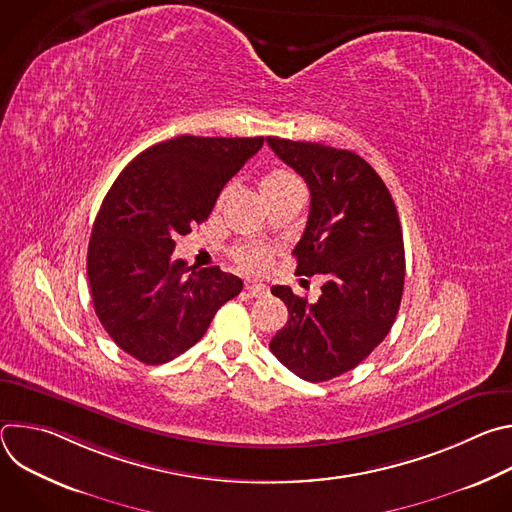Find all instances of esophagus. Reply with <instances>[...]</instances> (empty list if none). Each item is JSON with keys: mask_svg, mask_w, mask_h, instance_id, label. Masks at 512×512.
Returning a JSON list of instances; mask_svg holds the SVG:
<instances>
[{"mask_svg": "<svg viewBox=\"0 0 512 512\" xmlns=\"http://www.w3.org/2000/svg\"><path fill=\"white\" fill-rule=\"evenodd\" d=\"M247 294L251 296V298H265L267 294H269V289H267V285H263V283H247Z\"/></svg>", "mask_w": 512, "mask_h": 512, "instance_id": "esophagus-1", "label": "esophagus"}]
</instances>
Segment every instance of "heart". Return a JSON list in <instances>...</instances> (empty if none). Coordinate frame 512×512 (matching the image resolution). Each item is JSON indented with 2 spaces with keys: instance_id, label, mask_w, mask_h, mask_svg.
Instances as JSON below:
<instances>
[{
  "instance_id": "heart-1",
  "label": "heart",
  "mask_w": 512,
  "mask_h": 512,
  "mask_svg": "<svg viewBox=\"0 0 512 512\" xmlns=\"http://www.w3.org/2000/svg\"><path fill=\"white\" fill-rule=\"evenodd\" d=\"M294 190H302V184L298 180V176L294 172H289L285 168H275V170H269L261 180H259V192L261 196L267 200L271 198H277V196H283L287 192H294ZM227 192H223V196L218 198V204H221L225 200ZM271 249L267 247H257V245H245V247H239L235 251V261L239 263V267L243 271H251V273H257V271H265L271 263Z\"/></svg>"
}]
</instances>
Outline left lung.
I'll return each mask as SVG.
<instances>
[{"instance_id":"8db88e82","label":"left lung","mask_w":512,"mask_h":512,"mask_svg":"<svg viewBox=\"0 0 512 512\" xmlns=\"http://www.w3.org/2000/svg\"><path fill=\"white\" fill-rule=\"evenodd\" d=\"M267 143L312 196L296 273L324 277L316 302L271 287L289 320L269 348L291 373L322 383L352 371L397 318L405 281L399 214L381 176L354 152L281 137Z\"/></svg>"}]
</instances>
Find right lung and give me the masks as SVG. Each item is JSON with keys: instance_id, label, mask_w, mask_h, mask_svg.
<instances>
[{"instance_id": "1", "label": "right lung", "mask_w": 512, "mask_h": 512, "mask_svg": "<svg viewBox=\"0 0 512 512\" xmlns=\"http://www.w3.org/2000/svg\"><path fill=\"white\" fill-rule=\"evenodd\" d=\"M263 137L180 135L141 152L113 182L93 225L87 275L99 322L143 364L194 346L243 281L174 259L178 235L204 223Z\"/></svg>"}]
</instances>
